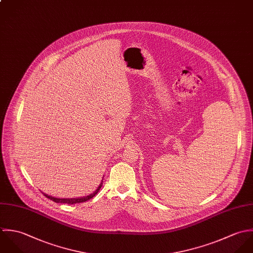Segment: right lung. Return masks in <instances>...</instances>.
Instances as JSON below:
<instances>
[{
  "label": "right lung",
  "mask_w": 253,
  "mask_h": 253,
  "mask_svg": "<svg viewBox=\"0 0 253 253\" xmlns=\"http://www.w3.org/2000/svg\"><path fill=\"white\" fill-rule=\"evenodd\" d=\"M102 186V183L100 184V186L98 187V189L91 195L89 196H86V197H83V198H77V199H57V198H52L51 196H48L46 194H44V196L46 198H48L49 200H51L52 202H56V203H67V204H75V203H80V202H87L89 200H91L92 198H94L100 191V189Z\"/></svg>",
  "instance_id": "add662e5"
}]
</instances>
